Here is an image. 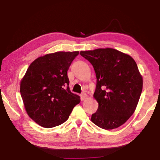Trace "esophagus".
Returning a JSON list of instances; mask_svg holds the SVG:
<instances>
[{"instance_id": "obj_1", "label": "esophagus", "mask_w": 160, "mask_h": 160, "mask_svg": "<svg viewBox=\"0 0 160 160\" xmlns=\"http://www.w3.org/2000/svg\"><path fill=\"white\" fill-rule=\"evenodd\" d=\"M87 98V93H82V94H81V99H82V100H86Z\"/></svg>"}]
</instances>
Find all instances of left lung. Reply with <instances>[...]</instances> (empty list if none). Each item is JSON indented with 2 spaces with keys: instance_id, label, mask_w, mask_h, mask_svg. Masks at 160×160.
Masks as SVG:
<instances>
[{
  "instance_id": "1",
  "label": "left lung",
  "mask_w": 160,
  "mask_h": 160,
  "mask_svg": "<svg viewBox=\"0 0 160 160\" xmlns=\"http://www.w3.org/2000/svg\"><path fill=\"white\" fill-rule=\"evenodd\" d=\"M96 72L93 97L98 108L92 122L111 130L124 124L133 114L143 87V79L135 61L127 53L112 48L81 51Z\"/></svg>"
}]
</instances>
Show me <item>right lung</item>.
Segmentation results:
<instances>
[{"label": "right lung", "mask_w": 160, "mask_h": 160, "mask_svg": "<svg viewBox=\"0 0 160 160\" xmlns=\"http://www.w3.org/2000/svg\"><path fill=\"white\" fill-rule=\"evenodd\" d=\"M79 52H58L32 62L20 81L27 113L36 123L52 128L67 120L80 96L71 92L67 71Z\"/></svg>", "instance_id": "add662e5"}]
</instances>
